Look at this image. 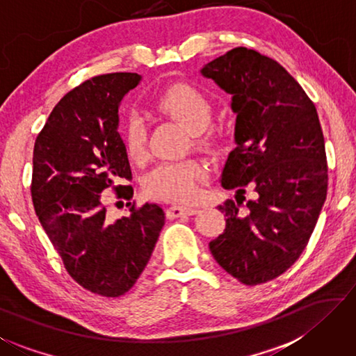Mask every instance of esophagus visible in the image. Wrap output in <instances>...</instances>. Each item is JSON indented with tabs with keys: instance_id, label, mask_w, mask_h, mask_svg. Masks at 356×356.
Here are the masks:
<instances>
[{
	"instance_id": "1",
	"label": "esophagus",
	"mask_w": 356,
	"mask_h": 356,
	"mask_svg": "<svg viewBox=\"0 0 356 356\" xmlns=\"http://www.w3.org/2000/svg\"><path fill=\"white\" fill-rule=\"evenodd\" d=\"M199 209L196 207H184V205H172L166 210L168 218H180V216H191L196 215Z\"/></svg>"
}]
</instances>
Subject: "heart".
<instances>
[{
    "mask_svg": "<svg viewBox=\"0 0 356 356\" xmlns=\"http://www.w3.org/2000/svg\"><path fill=\"white\" fill-rule=\"evenodd\" d=\"M156 108L177 121L195 135L196 145L211 154L221 151L222 140L210 127L215 107L207 95L188 83H177L156 99ZM127 156L134 161L147 157V126L138 115H132L124 127ZM207 179V168L197 160L161 161L146 174L143 188L151 197L170 202H188L197 195L199 184Z\"/></svg>",
    "mask_w": 356,
    "mask_h": 356,
    "instance_id": "heart-1",
    "label": "heart"
}]
</instances>
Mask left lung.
<instances>
[{
  "mask_svg": "<svg viewBox=\"0 0 356 356\" xmlns=\"http://www.w3.org/2000/svg\"><path fill=\"white\" fill-rule=\"evenodd\" d=\"M232 95L235 145L219 182L254 186L245 210L227 199L218 209L225 230L210 241L219 266L244 285H260L294 264L312 236L327 197L324 134L316 107L279 62L235 48L200 68Z\"/></svg>",
  "mask_w": 356,
  "mask_h": 356,
  "instance_id": "8db88e82",
  "label": "left lung"
}]
</instances>
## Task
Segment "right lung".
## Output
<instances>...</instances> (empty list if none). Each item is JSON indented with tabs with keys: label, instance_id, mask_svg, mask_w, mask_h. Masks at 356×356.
Here are the masks:
<instances>
[{
	"label": "right lung",
	"instance_id": "right-lung-1",
	"mask_svg": "<svg viewBox=\"0 0 356 356\" xmlns=\"http://www.w3.org/2000/svg\"><path fill=\"white\" fill-rule=\"evenodd\" d=\"M141 79L113 73L83 82L57 102L34 145L31 193L38 221L68 274L106 297L134 286L165 225L157 204L131 207L115 221L106 216L102 193L132 179L118 108ZM116 190L118 197L134 196L132 186Z\"/></svg>",
	"mask_w": 356,
	"mask_h": 356
}]
</instances>
